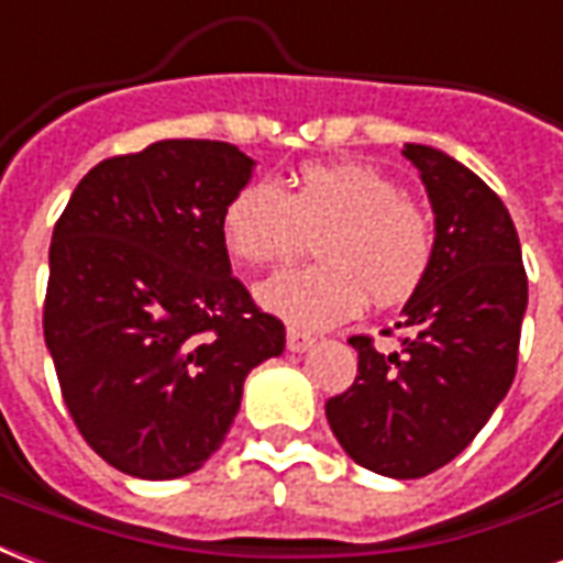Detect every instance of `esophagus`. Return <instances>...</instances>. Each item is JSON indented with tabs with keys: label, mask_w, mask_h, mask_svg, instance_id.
Segmentation results:
<instances>
[{
	"label": "esophagus",
	"mask_w": 563,
	"mask_h": 563,
	"mask_svg": "<svg viewBox=\"0 0 563 563\" xmlns=\"http://www.w3.org/2000/svg\"><path fill=\"white\" fill-rule=\"evenodd\" d=\"M311 344H314V335H311V332H302L297 330V327L287 330V351H290V354H302V351H309Z\"/></svg>",
	"instance_id": "1"
}]
</instances>
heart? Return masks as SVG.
Listing matches in <instances>:
<instances>
[{
  "label": "heart",
  "mask_w": 563,
  "mask_h": 563,
  "mask_svg": "<svg viewBox=\"0 0 563 563\" xmlns=\"http://www.w3.org/2000/svg\"><path fill=\"white\" fill-rule=\"evenodd\" d=\"M224 249L242 266L294 261L318 236V264L261 285L257 299L297 327H332L354 318L366 294L377 306L408 299L432 266L429 212L368 164H309L294 186L254 179L221 216Z\"/></svg>",
  "instance_id": "heart-1"
}]
</instances>
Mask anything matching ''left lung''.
Here are the masks:
<instances>
[{"instance_id":"obj_1","label":"left lung","mask_w":563,"mask_h":563,"mask_svg":"<svg viewBox=\"0 0 563 563\" xmlns=\"http://www.w3.org/2000/svg\"><path fill=\"white\" fill-rule=\"evenodd\" d=\"M434 212V254L380 354L354 335V387L327 401L335 441L380 477L417 479L453 462L489 422L519 360L528 276L500 197L453 155L405 143Z\"/></svg>"}]
</instances>
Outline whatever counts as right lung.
Instances as JSON below:
<instances>
[{
  "label": "right lung",
  "instance_id": "right-lung-1",
  "mask_svg": "<svg viewBox=\"0 0 563 563\" xmlns=\"http://www.w3.org/2000/svg\"><path fill=\"white\" fill-rule=\"evenodd\" d=\"M254 164L231 143L158 141L96 164L53 228L44 342L86 444L129 477L203 467L249 372L285 351L221 236Z\"/></svg>",
  "mask_w": 563,
  "mask_h": 563
}]
</instances>
